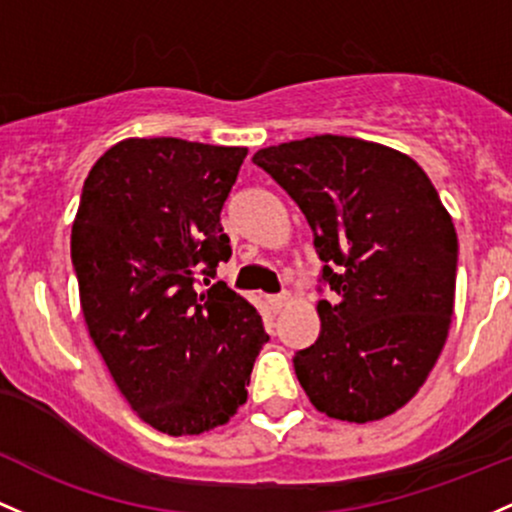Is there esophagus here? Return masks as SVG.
<instances>
[{
	"instance_id": "1",
	"label": "esophagus",
	"mask_w": 512,
	"mask_h": 512,
	"mask_svg": "<svg viewBox=\"0 0 512 512\" xmlns=\"http://www.w3.org/2000/svg\"><path fill=\"white\" fill-rule=\"evenodd\" d=\"M269 303H272V308L274 311H282V308L286 306V303H289V294H277V296H269Z\"/></svg>"
}]
</instances>
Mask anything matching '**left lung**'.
Listing matches in <instances>:
<instances>
[{
    "mask_svg": "<svg viewBox=\"0 0 512 512\" xmlns=\"http://www.w3.org/2000/svg\"><path fill=\"white\" fill-rule=\"evenodd\" d=\"M311 226L323 282L320 335L296 352L308 401L347 423L406 406L445 347L457 282V230L423 167L406 153L347 136L257 150Z\"/></svg>",
    "mask_w": 512,
    "mask_h": 512,
    "instance_id": "left-lung-1",
    "label": "left lung"
}]
</instances>
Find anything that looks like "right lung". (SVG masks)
<instances>
[{"instance_id": "obj_1", "label": "right lung", "mask_w": 512, "mask_h": 512, "mask_svg": "<svg viewBox=\"0 0 512 512\" xmlns=\"http://www.w3.org/2000/svg\"><path fill=\"white\" fill-rule=\"evenodd\" d=\"M245 155L182 138L119 140L89 170L72 223L89 335L128 406L172 437L226 425L269 340L250 301L223 282L196 284L230 257L221 209Z\"/></svg>"}]
</instances>
